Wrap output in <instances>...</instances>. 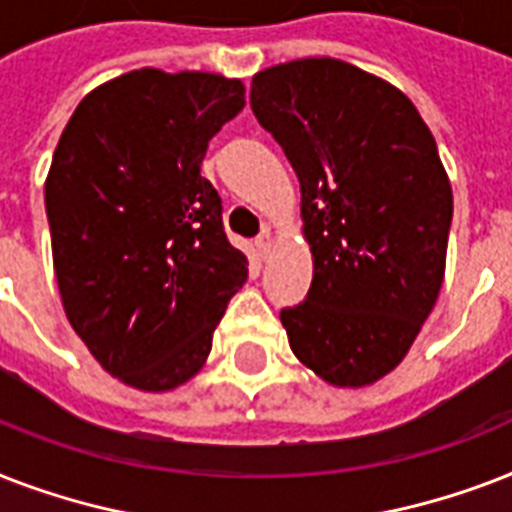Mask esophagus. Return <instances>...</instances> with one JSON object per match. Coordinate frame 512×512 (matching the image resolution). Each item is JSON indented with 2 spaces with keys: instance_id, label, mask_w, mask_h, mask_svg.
Wrapping results in <instances>:
<instances>
[{
  "instance_id": "34e87169",
  "label": "esophagus",
  "mask_w": 512,
  "mask_h": 512,
  "mask_svg": "<svg viewBox=\"0 0 512 512\" xmlns=\"http://www.w3.org/2000/svg\"><path fill=\"white\" fill-rule=\"evenodd\" d=\"M255 247H257V252H260V257L268 255V252H271V247H273L271 231L260 233V236H257V239H255Z\"/></svg>"
}]
</instances>
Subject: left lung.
Segmentation results:
<instances>
[{
  "mask_svg": "<svg viewBox=\"0 0 512 512\" xmlns=\"http://www.w3.org/2000/svg\"><path fill=\"white\" fill-rule=\"evenodd\" d=\"M249 106L303 193L313 281L281 308L289 348L332 385L401 364L444 281L452 185L412 100L335 58L265 68Z\"/></svg>",
  "mask_w": 512,
  "mask_h": 512,
  "instance_id": "obj_1",
  "label": "left lung"
}]
</instances>
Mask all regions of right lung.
<instances>
[{"instance_id": "right-lung-1", "label": "right lung", "mask_w": 512, "mask_h": 512, "mask_svg": "<svg viewBox=\"0 0 512 512\" xmlns=\"http://www.w3.org/2000/svg\"><path fill=\"white\" fill-rule=\"evenodd\" d=\"M244 84L140 68L76 106L44 185L63 308L108 374L170 390L199 372L247 257L201 177Z\"/></svg>"}]
</instances>
